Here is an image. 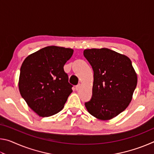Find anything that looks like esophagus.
<instances>
[{"label": "esophagus", "instance_id": "1", "mask_svg": "<svg viewBox=\"0 0 154 154\" xmlns=\"http://www.w3.org/2000/svg\"><path fill=\"white\" fill-rule=\"evenodd\" d=\"M81 86H82V84H81V83H79V84L76 85V87H75V89H76V90H79L80 89Z\"/></svg>", "mask_w": 154, "mask_h": 154}]
</instances>
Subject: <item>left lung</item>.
Masks as SVG:
<instances>
[{
  "mask_svg": "<svg viewBox=\"0 0 154 154\" xmlns=\"http://www.w3.org/2000/svg\"><path fill=\"white\" fill-rule=\"evenodd\" d=\"M83 55L94 71L92 97L88 111L109 120L126 109L137 84V75L128 57L107 48L88 49Z\"/></svg>",
  "mask_w": 154,
  "mask_h": 154,
  "instance_id": "left-lung-1",
  "label": "left lung"
}]
</instances>
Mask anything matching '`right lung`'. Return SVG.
I'll return each mask as SVG.
<instances>
[{
  "mask_svg": "<svg viewBox=\"0 0 154 154\" xmlns=\"http://www.w3.org/2000/svg\"><path fill=\"white\" fill-rule=\"evenodd\" d=\"M73 49L48 46L25 58L20 69L18 86L28 106L40 117L60 111L72 85L64 71Z\"/></svg>",
  "mask_w": 154,
  "mask_h": 154,
  "instance_id": "right-lung-1",
  "label": "right lung"
}]
</instances>
